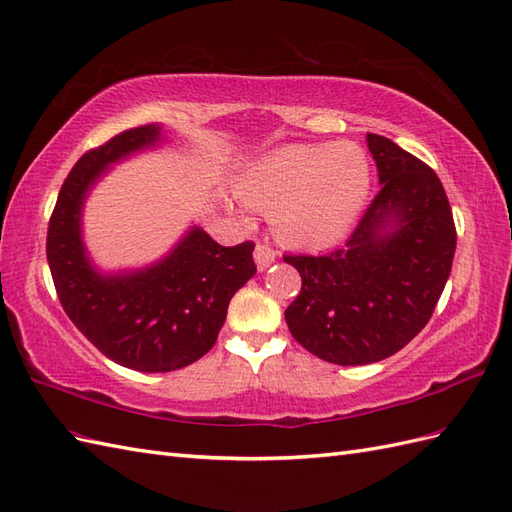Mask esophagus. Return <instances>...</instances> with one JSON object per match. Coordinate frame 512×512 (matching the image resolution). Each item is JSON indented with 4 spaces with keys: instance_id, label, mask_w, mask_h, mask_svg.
Wrapping results in <instances>:
<instances>
[{
    "instance_id": "1",
    "label": "esophagus",
    "mask_w": 512,
    "mask_h": 512,
    "mask_svg": "<svg viewBox=\"0 0 512 512\" xmlns=\"http://www.w3.org/2000/svg\"><path fill=\"white\" fill-rule=\"evenodd\" d=\"M254 260H256V267L258 271H265L267 267L273 265V260H276V252L269 245H256L254 249Z\"/></svg>"
}]
</instances>
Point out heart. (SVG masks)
I'll return each mask as SVG.
<instances>
[{"mask_svg": "<svg viewBox=\"0 0 512 512\" xmlns=\"http://www.w3.org/2000/svg\"><path fill=\"white\" fill-rule=\"evenodd\" d=\"M241 202L271 213V228L293 247L341 243L363 217L371 165L354 143L284 145L256 158L234 182Z\"/></svg>", "mask_w": 512, "mask_h": 512, "instance_id": "heart-1", "label": "heart"}]
</instances>
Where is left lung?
<instances>
[{
  "instance_id": "left-lung-1",
  "label": "left lung",
  "mask_w": 512,
  "mask_h": 512,
  "mask_svg": "<svg viewBox=\"0 0 512 512\" xmlns=\"http://www.w3.org/2000/svg\"><path fill=\"white\" fill-rule=\"evenodd\" d=\"M380 193L343 249L284 256L302 291L286 326L310 354L369 365L400 352L430 321L450 278L456 228L436 173L380 134H367Z\"/></svg>"
}]
</instances>
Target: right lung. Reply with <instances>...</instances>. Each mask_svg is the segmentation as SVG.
<instances>
[{
    "instance_id": "obj_1",
    "label": "right lung",
    "mask_w": 512,
    "mask_h": 512,
    "mask_svg": "<svg viewBox=\"0 0 512 512\" xmlns=\"http://www.w3.org/2000/svg\"><path fill=\"white\" fill-rule=\"evenodd\" d=\"M167 143L152 123L84 154L62 184L47 230V263L67 317L117 365L176 371L215 345L232 295L254 278V245L223 247L189 226L165 256L143 267L102 269L84 243V206L106 173Z\"/></svg>"
}]
</instances>
